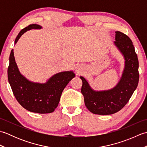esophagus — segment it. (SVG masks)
<instances>
[{
	"label": "esophagus",
	"instance_id": "obj_1",
	"mask_svg": "<svg viewBox=\"0 0 147 147\" xmlns=\"http://www.w3.org/2000/svg\"><path fill=\"white\" fill-rule=\"evenodd\" d=\"M76 71H80V69H81V67H80V65H79V66H78H78L76 67Z\"/></svg>",
	"mask_w": 147,
	"mask_h": 147
}]
</instances>
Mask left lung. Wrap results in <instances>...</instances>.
Wrapping results in <instances>:
<instances>
[{
  "instance_id": "obj_1",
  "label": "left lung",
  "mask_w": 147,
  "mask_h": 147,
  "mask_svg": "<svg viewBox=\"0 0 147 147\" xmlns=\"http://www.w3.org/2000/svg\"><path fill=\"white\" fill-rule=\"evenodd\" d=\"M115 46L123 55L124 67L117 84L106 90H94L88 81L80 76L82 94L86 107L93 114L110 115L119 111L128 102L139 81L138 59L131 39L125 34L115 32Z\"/></svg>"
}]
</instances>
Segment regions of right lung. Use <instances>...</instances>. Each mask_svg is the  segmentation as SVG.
<instances>
[{"instance_id":"right-lung-1","label":"right lung","mask_w":147,"mask_h":147,"mask_svg":"<svg viewBox=\"0 0 147 147\" xmlns=\"http://www.w3.org/2000/svg\"><path fill=\"white\" fill-rule=\"evenodd\" d=\"M38 24H30L20 31L14 44L27 31L42 29ZM14 50L9 56L7 69L8 81L20 104L28 111L39 114H48L54 112L60 101L62 92L69 82L75 77L73 71H62L56 73L47 81L40 83L31 82L19 71L15 61Z\"/></svg>"}]
</instances>
